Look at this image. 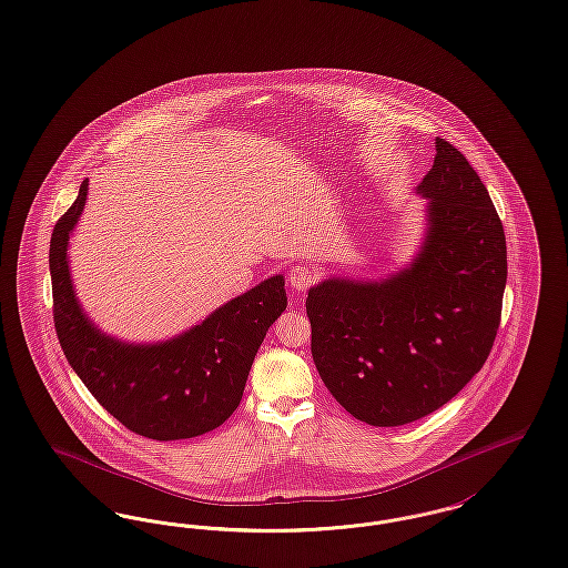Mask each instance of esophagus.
Listing matches in <instances>:
<instances>
[{
	"instance_id": "esophagus-1",
	"label": "esophagus",
	"mask_w": 568,
	"mask_h": 568,
	"mask_svg": "<svg viewBox=\"0 0 568 568\" xmlns=\"http://www.w3.org/2000/svg\"><path fill=\"white\" fill-rule=\"evenodd\" d=\"M317 278H320V272L311 264H298V266L292 267L290 276H287L292 290L298 292V294H304L311 285H315Z\"/></svg>"
}]
</instances>
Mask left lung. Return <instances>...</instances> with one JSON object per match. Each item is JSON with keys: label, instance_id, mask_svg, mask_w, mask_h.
Here are the masks:
<instances>
[{"label": "left lung", "instance_id": "left-lung-1", "mask_svg": "<svg viewBox=\"0 0 568 568\" xmlns=\"http://www.w3.org/2000/svg\"><path fill=\"white\" fill-rule=\"evenodd\" d=\"M416 193L427 200V234L409 266L382 281L333 276L306 298L320 377L373 427L414 423L453 399L500 328L506 237L478 173L435 139Z\"/></svg>", "mask_w": 568, "mask_h": 568}]
</instances>
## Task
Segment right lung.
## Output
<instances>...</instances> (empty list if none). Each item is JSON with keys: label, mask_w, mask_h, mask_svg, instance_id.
<instances>
[{"label": "right lung", "mask_w": 568, "mask_h": 568, "mask_svg": "<svg viewBox=\"0 0 568 568\" xmlns=\"http://www.w3.org/2000/svg\"><path fill=\"white\" fill-rule=\"evenodd\" d=\"M85 197L88 180L55 223L49 248L53 322L70 367L94 399L133 434L169 442L216 429L240 405L267 328L287 306L285 278L270 276L163 343L118 341L85 317L70 281L68 237Z\"/></svg>", "instance_id": "1"}]
</instances>
